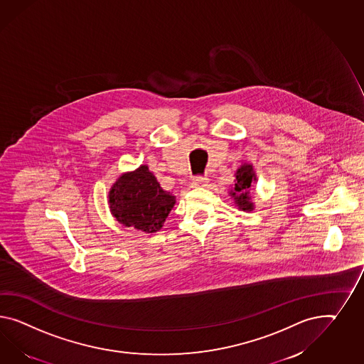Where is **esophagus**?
Segmentation results:
<instances>
[{
    "instance_id": "obj_1",
    "label": "esophagus",
    "mask_w": 364,
    "mask_h": 364,
    "mask_svg": "<svg viewBox=\"0 0 364 364\" xmlns=\"http://www.w3.org/2000/svg\"><path fill=\"white\" fill-rule=\"evenodd\" d=\"M208 183V177L205 176H196L192 178L191 181V187L192 188H200L205 187Z\"/></svg>"
}]
</instances>
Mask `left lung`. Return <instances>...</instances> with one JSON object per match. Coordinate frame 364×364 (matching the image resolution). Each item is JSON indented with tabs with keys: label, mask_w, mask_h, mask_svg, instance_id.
Segmentation results:
<instances>
[{
	"label": "left lung",
	"mask_w": 364,
	"mask_h": 364,
	"mask_svg": "<svg viewBox=\"0 0 364 364\" xmlns=\"http://www.w3.org/2000/svg\"><path fill=\"white\" fill-rule=\"evenodd\" d=\"M255 180H256V175L250 164H244L237 169L235 191H232L230 195L235 197L237 207L242 210L253 209V203L250 201V195H249V188Z\"/></svg>",
	"instance_id": "8db88e82"
}]
</instances>
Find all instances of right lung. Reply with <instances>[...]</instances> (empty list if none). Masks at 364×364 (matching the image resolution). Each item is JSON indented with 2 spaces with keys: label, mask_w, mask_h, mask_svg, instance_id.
<instances>
[{
  "label": "right lung",
  "mask_w": 364,
  "mask_h": 364,
  "mask_svg": "<svg viewBox=\"0 0 364 364\" xmlns=\"http://www.w3.org/2000/svg\"><path fill=\"white\" fill-rule=\"evenodd\" d=\"M109 209L120 224L134 226L146 233L157 232L175 205L147 166L118 178L108 195Z\"/></svg>",
  "instance_id": "obj_1"
}]
</instances>
